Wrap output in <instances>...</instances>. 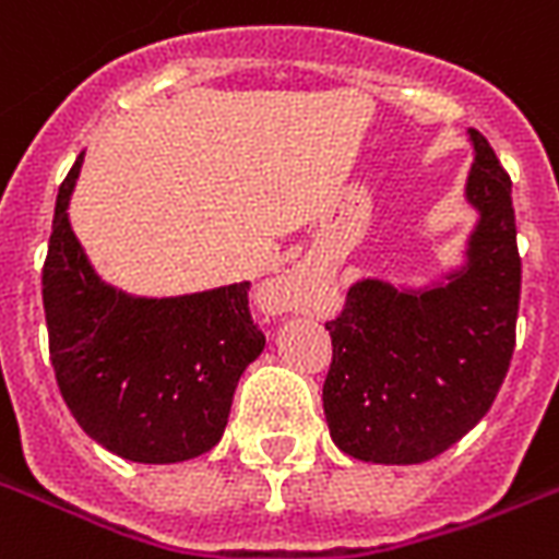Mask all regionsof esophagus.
<instances>
[{
  "instance_id": "obj_1",
  "label": "esophagus",
  "mask_w": 559,
  "mask_h": 559,
  "mask_svg": "<svg viewBox=\"0 0 559 559\" xmlns=\"http://www.w3.org/2000/svg\"><path fill=\"white\" fill-rule=\"evenodd\" d=\"M304 287H307V281H304V275L298 270L281 275L278 281H272L270 289H266V304H270V310L272 312L295 310V307L301 304Z\"/></svg>"
}]
</instances>
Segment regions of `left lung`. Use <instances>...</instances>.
Instances as JSON below:
<instances>
[{
  "label": "left lung",
  "instance_id": "8db88e82",
  "mask_svg": "<svg viewBox=\"0 0 559 559\" xmlns=\"http://www.w3.org/2000/svg\"><path fill=\"white\" fill-rule=\"evenodd\" d=\"M465 201L476 224L465 261L425 287L356 281L326 321L333 365L324 416L333 442L379 465L428 462L483 419L511 365L520 255L511 177L479 131Z\"/></svg>",
  "mask_w": 559,
  "mask_h": 559
}]
</instances>
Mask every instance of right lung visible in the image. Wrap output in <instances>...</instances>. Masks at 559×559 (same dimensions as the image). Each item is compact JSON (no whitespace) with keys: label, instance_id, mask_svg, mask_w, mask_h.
I'll return each mask as SVG.
<instances>
[{"label":"right lung","instance_id":"right-lung-1","mask_svg":"<svg viewBox=\"0 0 559 559\" xmlns=\"http://www.w3.org/2000/svg\"><path fill=\"white\" fill-rule=\"evenodd\" d=\"M83 157L59 186L43 270L59 393L80 428L122 460H194L221 442L238 379L266 344L249 316V281L169 298L106 284L68 221Z\"/></svg>","mask_w":559,"mask_h":559}]
</instances>
